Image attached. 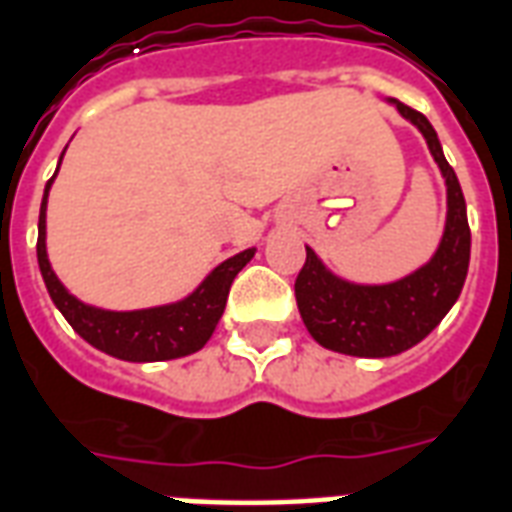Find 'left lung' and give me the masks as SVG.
<instances>
[{"mask_svg":"<svg viewBox=\"0 0 512 512\" xmlns=\"http://www.w3.org/2000/svg\"><path fill=\"white\" fill-rule=\"evenodd\" d=\"M400 115L419 128L448 187L446 233L424 268L395 284L360 287L335 279L306 247V263L295 279L300 317L325 349L351 357H392L424 341L454 306L470 265V225L462 187L448 166L435 128L421 112L395 101Z\"/></svg>","mask_w":512,"mask_h":512,"instance_id":"8db88e82","label":"left lung"}]
</instances>
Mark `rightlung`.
Returning <instances> with one entry per match:
<instances>
[{
    "instance_id": "obj_1",
    "label": "right lung",
    "mask_w": 512,
    "mask_h": 512,
    "mask_svg": "<svg viewBox=\"0 0 512 512\" xmlns=\"http://www.w3.org/2000/svg\"><path fill=\"white\" fill-rule=\"evenodd\" d=\"M50 185L53 179H48L42 206H39L37 260L50 298L64 314L66 322L74 327V333L104 354L128 362L177 360L201 349L212 338L214 327L225 311L230 284L236 279V273L255 257V249H244L217 265L190 298L179 300L174 306L144 308V311H101L69 295L50 268L48 252H45V206H48Z\"/></svg>"
}]
</instances>
